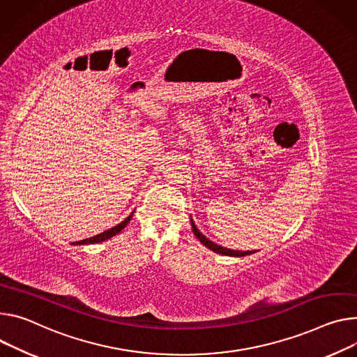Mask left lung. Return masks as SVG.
Instances as JSON below:
<instances>
[{"label":"left lung","mask_w":357,"mask_h":357,"mask_svg":"<svg viewBox=\"0 0 357 357\" xmlns=\"http://www.w3.org/2000/svg\"><path fill=\"white\" fill-rule=\"evenodd\" d=\"M190 223H192V231H193V234H195V236L199 239V242H201L202 245H205L206 248H209L211 250L216 252V253L226 255V256H239V257H241V256H246V255H252V253H255V252H252V250L241 252V250H232V249H228V248H223V246H220V245H216L215 242L209 241L205 235H202V234L199 232V229L197 228L195 223H193L192 218H190Z\"/></svg>","instance_id":"8db88e82"}]
</instances>
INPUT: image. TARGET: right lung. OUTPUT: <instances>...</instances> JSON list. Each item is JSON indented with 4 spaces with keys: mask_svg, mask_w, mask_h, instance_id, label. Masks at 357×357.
I'll return each instance as SVG.
<instances>
[{
    "mask_svg": "<svg viewBox=\"0 0 357 357\" xmlns=\"http://www.w3.org/2000/svg\"><path fill=\"white\" fill-rule=\"evenodd\" d=\"M134 213V212H132ZM132 213L129 215L125 220H122L119 225H116V226H114V228H111V229H108V231H105V232H102V234H100V235H96V236H92V238H89V239H84V241H79V242H75V243H73V245H91V243H98V242H104V241H107V239H109V238H112V236H115L116 234H119L125 226L129 223V220H131V218H132Z\"/></svg>",
    "mask_w": 357,
    "mask_h": 357,
    "instance_id": "1",
    "label": "right lung"
}]
</instances>
